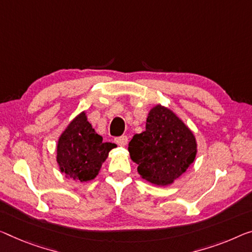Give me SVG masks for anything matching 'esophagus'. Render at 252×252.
Wrapping results in <instances>:
<instances>
[{
	"mask_svg": "<svg viewBox=\"0 0 252 252\" xmlns=\"http://www.w3.org/2000/svg\"><path fill=\"white\" fill-rule=\"evenodd\" d=\"M127 142H128V138H127L126 135H123V136L115 138V143L119 146H125L127 144Z\"/></svg>",
	"mask_w": 252,
	"mask_h": 252,
	"instance_id": "1",
	"label": "esophagus"
}]
</instances>
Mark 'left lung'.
I'll list each match as a JSON object with an SVG mask.
<instances>
[{
    "mask_svg": "<svg viewBox=\"0 0 252 252\" xmlns=\"http://www.w3.org/2000/svg\"><path fill=\"white\" fill-rule=\"evenodd\" d=\"M128 151L143 179L166 186L192 163L197 144L191 130L171 110L157 106L150 111L145 130L131 138Z\"/></svg>",
    "mask_w": 252,
    "mask_h": 252,
    "instance_id": "8db88e82",
    "label": "left lung"
}]
</instances>
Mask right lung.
Instances as JSON below:
<instances>
[{
  "instance_id": "right-lung-1",
  "label": "right lung",
  "mask_w": 252,
  "mask_h": 252,
  "mask_svg": "<svg viewBox=\"0 0 252 252\" xmlns=\"http://www.w3.org/2000/svg\"><path fill=\"white\" fill-rule=\"evenodd\" d=\"M116 144L102 142L84 113L73 121L61 135L57 144V163L69 178L83 181L94 179Z\"/></svg>"
}]
</instances>
